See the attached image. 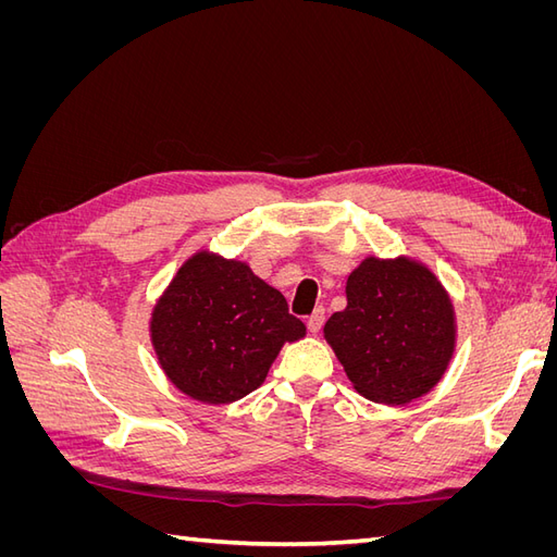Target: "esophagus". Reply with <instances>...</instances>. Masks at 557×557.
Here are the masks:
<instances>
[{
	"mask_svg": "<svg viewBox=\"0 0 557 557\" xmlns=\"http://www.w3.org/2000/svg\"><path fill=\"white\" fill-rule=\"evenodd\" d=\"M323 323H325V311H323V309H315V311L307 318V327H309L311 334H315L320 327H323Z\"/></svg>",
	"mask_w": 557,
	"mask_h": 557,
	"instance_id": "34e87169",
	"label": "esophagus"
}]
</instances>
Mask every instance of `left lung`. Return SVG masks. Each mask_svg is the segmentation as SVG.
I'll list each match as a JSON object with an SVG mask.
<instances>
[{
  "instance_id": "left-lung-1",
  "label": "left lung",
  "mask_w": 557,
  "mask_h": 557,
  "mask_svg": "<svg viewBox=\"0 0 557 557\" xmlns=\"http://www.w3.org/2000/svg\"><path fill=\"white\" fill-rule=\"evenodd\" d=\"M346 301L323 332L360 395L407 404L442 381L455 350V311L423 262L364 258L346 281Z\"/></svg>"
}]
</instances>
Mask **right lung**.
<instances>
[{"label":"right lung","mask_w":557,"mask_h":557,"mask_svg":"<svg viewBox=\"0 0 557 557\" xmlns=\"http://www.w3.org/2000/svg\"><path fill=\"white\" fill-rule=\"evenodd\" d=\"M307 334L285 297L239 260L199 250L150 315L158 362L183 395L230 404L267 379L285 342Z\"/></svg>","instance_id":"1"}]
</instances>
